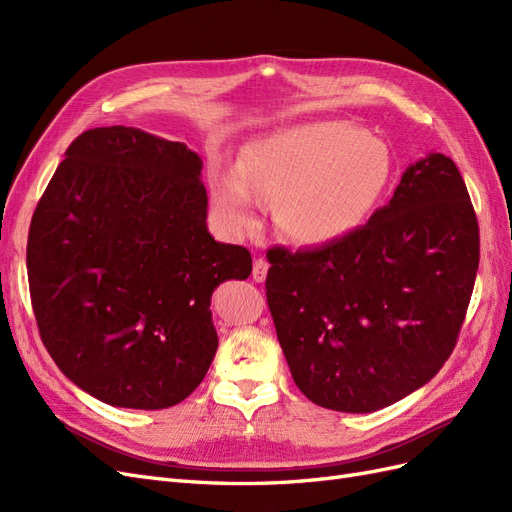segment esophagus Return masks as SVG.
Returning a JSON list of instances; mask_svg holds the SVG:
<instances>
[{
  "instance_id": "1",
  "label": "esophagus",
  "mask_w": 512,
  "mask_h": 512,
  "mask_svg": "<svg viewBox=\"0 0 512 512\" xmlns=\"http://www.w3.org/2000/svg\"><path fill=\"white\" fill-rule=\"evenodd\" d=\"M267 271H269V265H267V260H262V258H258V260H254V267H252V277L256 282H265V277H267Z\"/></svg>"
}]
</instances>
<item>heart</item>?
I'll use <instances>...</instances> for the list:
<instances>
[{
    "label": "heart",
    "instance_id": "heart-1",
    "mask_svg": "<svg viewBox=\"0 0 512 512\" xmlns=\"http://www.w3.org/2000/svg\"><path fill=\"white\" fill-rule=\"evenodd\" d=\"M391 175L389 147L378 138L350 121H309L247 143L239 170L215 181L213 200L237 230L256 226L260 200H277L282 235L322 247L365 224Z\"/></svg>",
    "mask_w": 512,
    "mask_h": 512
}]
</instances>
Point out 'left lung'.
Returning <instances> with one entry per match:
<instances>
[{"instance_id": "8db88e82", "label": "left lung", "mask_w": 512, "mask_h": 512, "mask_svg": "<svg viewBox=\"0 0 512 512\" xmlns=\"http://www.w3.org/2000/svg\"><path fill=\"white\" fill-rule=\"evenodd\" d=\"M478 245L461 173L429 153L352 235L316 250H271L267 303L301 393L365 414L427 384L457 344Z\"/></svg>"}]
</instances>
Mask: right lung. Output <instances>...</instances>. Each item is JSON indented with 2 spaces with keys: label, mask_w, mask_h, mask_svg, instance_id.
<instances>
[{
  "label": "right lung",
  "mask_w": 512,
  "mask_h": 512,
  "mask_svg": "<svg viewBox=\"0 0 512 512\" xmlns=\"http://www.w3.org/2000/svg\"><path fill=\"white\" fill-rule=\"evenodd\" d=\"M203 160L138 128L74 138L34 211L29 294L40 337L79 389L162 410L203 382L218 350L211 294L252 256L207 230Z\"/></svg>",
  "instance_id": "1"
}]
</instances>
